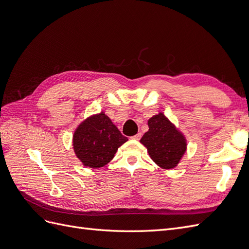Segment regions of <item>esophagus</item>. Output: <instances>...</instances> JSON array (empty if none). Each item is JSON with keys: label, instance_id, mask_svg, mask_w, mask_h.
<instances>
[{"label": "esophagus", "instance_id": "esophagus-1", "mask_svg": "<svg viewBox=\"0 0 249 249\" xmlns=\"http://www.w3.org/2000/svg\"><path fill=\"white\" fill-rule=\"evenodd\" d=\"M141 136H142V134L139 132L138 134L135 135V136H133V137H132V139H134V140H139V139L141 138Z\"/></svg>", "mask_w": 249, "mask_h": 249}]
</instances>
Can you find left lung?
<instances>
[{"label": "left lung", "mask_w": 249, "mask_h": 249, "mask_svg": "<svg viewBox=\"0 0 249 249\" xmlns=\"http://www.w3.org/2000/svg\"><path fill=\"white\" fill-rule=\"evenodd\" d=\"M147 124L149 130L143 135L140 142L147 148L149 157L164 169L176 167L187 147L183 134L163 113L149 118Z\"/></svg>", "instance_id": "obj_1"}]
</instances>
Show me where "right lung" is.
I'll list each match as a JSON object with an SVG mask.
<instances>
[{
	"label": "right lung",
	"instance_id": "1",
	"mask_svg": "<svg viewBox=\"0 0 249 249\" xmlns=\"http://www.w3.org/2000/svg\"><path fill=\"white\" fill-rule=\"evenodd\" d=\"M127 138L119 132L111 119L101 112L88 117L76 130L72 138L74 154L90 168L108 164Z\"/></svg>",
	"mask_w": 249,
	"mask_h": 249
}]
</instances>
